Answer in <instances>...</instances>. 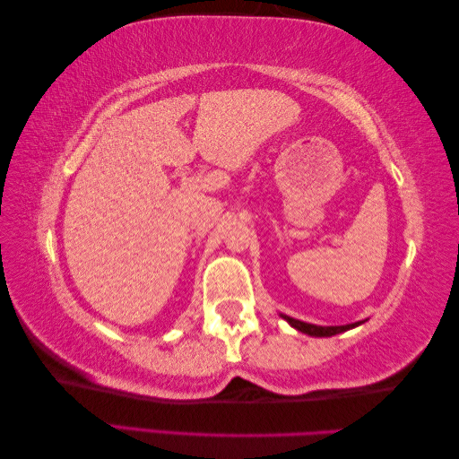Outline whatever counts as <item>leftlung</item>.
<instances>
[{
  "label": "left lung",
  "mask_w": 459,
  "mask_h": 459,
  "mask_svg": "<svg viewBox=\"0 0 459 459\" xmlns=\"http://www.w3.org/2000/svg\"><path fill=\"white\" fill-rule=\"evenodd\" d=\"M283 319L295 326L297 331H301L305 334H311V336H333V334H339V333H344L349 329H354V326L362 325V321L359 323H352V325H341V326H319V325H311V323H303V321H297L293 319V316H287V315H281Z\"/></svg>",
  "instance_id": "8db88e82"
}]
</instances>
